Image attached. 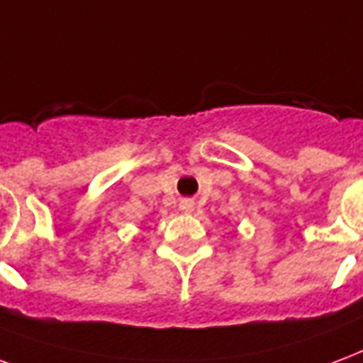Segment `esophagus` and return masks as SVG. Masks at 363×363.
<instances>
[{"label": "esophagus", "instance_id": "1", "mask_svg": "<svg viewBox=\"0 0 363 363\" xmlns=\"http://www.w3.org/2000/svg\"><path fill=\"white\" fill-rule=\"evenodd\" d=\"M191 207H193L191 201H184V203H182V208H184V211H191Z\"/></svg>", "mask_w": 363, "mask_h": 363}]
</instances>
